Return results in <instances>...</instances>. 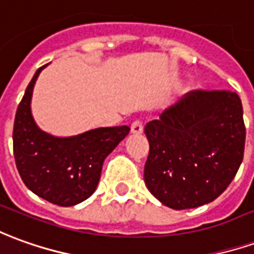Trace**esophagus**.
<instances>
[{"mask_svg":"<svg viewBox=\"0 0 254 254\" xmlns=\"http://www.w3.org/2000/svg\"><path fill=\"white\" fill-rule=\"evenodd\" d=\"M130 132L133 134H140V133H143V122L139 121V120H136L134 122H132V125H130Z\"/></svg>","mask_w":254,"mask_h":254,"instance_id":"1","label":"esophagus"}]
</instances>
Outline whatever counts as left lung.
I'll return each instance as SVG.
<instances>
[{"mask_svg":"<svg viewBox=\"0 0 254 254\" xmlns=\"http://www.w3.org/2000/svg\"><path fill=\"white\" fill-rule=\"evenodd\" d=\"M144 133L150 143L145 186L176 210L214 201L244 159V110L230 90H191L148 122Z\"/></svg>","mask_w":254,"mask_h":254,"instance_id":"1","label":"left lung"}]
</instances>
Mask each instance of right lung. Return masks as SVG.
I'll return each mask as SVG.
<instances>
[{
    "label": "right lung",
    "mask_w": 254,
    "mask_h": 254,
    "mask_svg": "<svg viewBox=\"0 0 254 254\" xmlns=\"http://www.w3.org/2000/svg\"><path fill=\"white\" fill-rule=\"evenodd\" d=\"M35 71L17 107L13 125L16 168L30 191L59 206H74L95 192L104 159L127 136L129 127L90 129L68 137L41 130L31 114Z\"/></svg>",
    "instance_id": "add662e5"
}]
</instances>
